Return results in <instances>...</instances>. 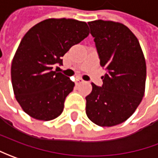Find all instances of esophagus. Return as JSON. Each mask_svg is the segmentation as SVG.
Listing matches in <instances>:
<instances>
[{"label": "esophagus", "mask_w": 158, "mask_h": 158, "mask_svg": "<svg viewBox=\"0 0 158 158\" xmlns=\"http://www.w3.org/2000/svg\"><path fill=\"white\" fill-rule=\"evenodd\" d=\"M76 85H79V84H81V83H84V80L83 79H78L77 80H76Z\"/></svg>", "instance_id": "1"}]
</instances>
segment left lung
Returning <instances> with one entry per match:
<instances>
[{
	"label": "left lung",
	"instance_id": "8db88e82",
	"mask_svg": "<svg viewBox=\"0 0 158 158\" xmlns=\"http://www.w3.org/2000/svg\"><path fill=\"white\" fill-rule=\"evenodd\" d=\"M101 65L106 73L103 84L92 83L85 97L86 115L101 127L125 122L143 100L146 81V63L138 39L127 26L112 21L89 22Z\"/></svg>",
	"mask_w": 158,
	"mask_h": 158
}]
</instances>
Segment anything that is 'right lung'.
Wrapping results in <instances>:
<instances>
[{
    "instance_id": "add662e5",
    "label": "right lung",
    "mask_w": 158,
    "mask_h": 158,
    "mask_svg": "<svg viewBox=\"0 0 158 158\" xmlns=\"http://www.w3.org/2000/svg\"><path fill=\"white\" fill-rule=\"evenodd\" d=\"M88 35L85 22L66 18L42 21L25 34L12 61L11 80L26 114L40 121L62 114L74 82L54 67L62 65L63 56Z\"/></svg>"
}]
</instances>
